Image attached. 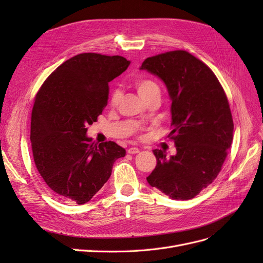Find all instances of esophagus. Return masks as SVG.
I'll list each match as a JSON object with an SVG mask.
<instances>
[{
    "mask_svg": "<svg viewBox=\"0 0 263 263\" xmlns=\"http://www.w3.org/2000/svg\"><path fill=\"white\" fill-rule=\"evenodd\" d=\"M127 153L130 154V155H135V154H138L139 153V149L136 147H132L128 150H127Z\"/></svg>",
    "mask_w": 263,
    "mask_h": 263,
    "instance_id": "obj_1",
    "label": "esophagus"
}]
</instances>
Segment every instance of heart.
Listing matches in <instances>:
<instances>
[{
  "instance_id": "obj_1",
  "label": "heart",
  "mask_w": 263,
  "mask_h": 263,
  "mask_svg": "<svg viewBox=\"0 0 263 263\" xmlns=\"http://www.w3.org/2000/svg\"><path fill=\"white\" fill-rule=\"evenodd\" d=\"M134 84H135V87H136L138 94L140 95V98L144 101L151 97L160 98V87H159V85L154 80H151V79L140 78V79H137ZM119 98H121V93L118 91H115L112 94V97H110V104L113 106L116 105L119 101Z\"/></svg>"
}]
</instances>
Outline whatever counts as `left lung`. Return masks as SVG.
I'll return each instance as SVG.
<instances>
[{
  "instance_id": "1",
  "label": "left lung",
  "mask_w": 263,
  "mask_h": 263,
  "mask_svg": "<svg viewBox=\"0 0 263 263\" xmlns=\"http://www.w3.org/2000/svg\"><path fill=\"white\" fill-rule=\"evenodd\" d=\"M161 79L171 99V133L177 154L155 149L149 185L173 200H190L216 179L233 142L234 123L218 79L184 50L147 58L140 67Z\"/></svg>"
}]
</instances>
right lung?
<instances>
[{
    "mask_svg": "<svg viewBox=\"0 0 263 263\" xmlns=\"http://www.w3.org/2000/svg\"><path fill=\"white\" fill-rule=\"evenodd\" d=\"M121 55L80 53L47 78L31 112L30 141L36 168L60 198L89 202L112 174L126 150L114 141L97 144L86 136L107 105L108 82L128 68Z\"/></svg>",
    "mask_w": 263,
    "mask_h": 263,
    "instance_id": "1",
    "label": "right lung"
}]
</instances>
